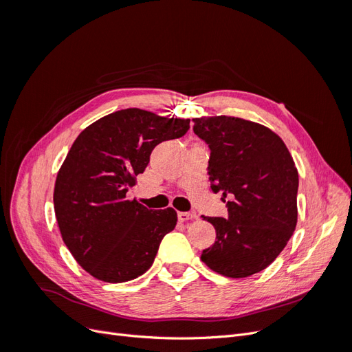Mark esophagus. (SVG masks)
Returning <instances> with one entry per match:
<instances>
[{
	"instance_id": "esophagus-1",
	"label": "esophagus",
	"mask_w": 352,
	"mask_h": 352,
	"mask_svg": "<svg viewBox=\"0 0 352 352\" xmlns=\"http://www.w3.org/2000/svg\"><path fill=\"white\" fill-rule=\"evenodd\" d=\"M177 217L180 221H189V220H194L197 216L195 212H188V211H179L177 212Z\"/></svg>"
}]
</instances>
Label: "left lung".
<instances>
[{"label": "left lung", "mask_w": 352, "mask_h": 352, "mask_svg": "<svg viewBox=\"0 0 352 352\" xmlns=\"http://www.w3.org/2000/svg\"><path fill=\"white\" fill-rule=\"evenodd\" d=\"M192 120L211 151L212 192L230 197L228 219L204 217L216 229V242L201 260L226 278H248L276 260L295 230L294 158L280 136L260 123L232 116Z\"/></svg>", "instance_id": "8db88e82"}]
</instances>
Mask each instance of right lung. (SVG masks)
<instances>
[{
    "label": "right lung",
    "mask_w": 352,
    "mask_h": 352,
    "mask_svg": "<svg viewBox=\"0 0 352 352\" xmlns=\"http://www.w3.org/2000/svg\"><path fill=\"white\" fill-rule=\"evenodd\" d=\"M188 129L189 119L126 109L101 117L73 142L56 179L54 211L66 247L95 279L122 283L153 265L177 214L172 207L148 210L126 192L155 145Z\"/></svg>",
    "instance_id": "add662e5"
}]
</instances>
